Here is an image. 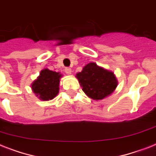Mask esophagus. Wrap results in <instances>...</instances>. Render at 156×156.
I'll use <instances>...</instances> for the list:
<instances>
[{"label":"esophagus","mask_w":156,"mask_h":156,"mask_svg":"<svg viewBox=\"0 0 156 156\" xmlns=\"http://www.w3.org/2000/svg\"><path fill=\"white\" fill-rule=\"evenodd\" d=\"M64 71H65V73H66L67 74H71L72 70L69 67H66L65 69H64Z\"/></svg>","instance_id":"34e87169"}]
</instances>
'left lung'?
I'll use <instances>...</instances> for the list:
<instances>
[{"label":"left lung","instance_id":"1","mask_svg":"<svg viewBox=\"0 0 156 156\" xmlns=\"http://www.w3.org/2000/svg\"><path fill=\"white\" fill-rule=\"evenodd\" d=\"M82 90L93 99H102L111 94L117 87V81L112 72L89 63L82 72L76 74Z\"/></svg>","mask_w":156,"mask_h":156}]
</instances>
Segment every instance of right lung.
Returning <instances> with one entry per match:
<instances>
[{
  "instance_id": "add662e5",
  "label": "right lung",
  "mask_w": 156,
  "mask_h": 156,
  "mask_svg": "<svg viewBox=\"0 0 156 156\" xmlns=\"http://www.w3.org/2000/svg\"><path fill=\"white\" fill-rule=\"evenodd\" d=\"M61 74L57 72L45 69L32 84V89L42 100H51L58 94Z\"/></svg>"
}]
</instances>
